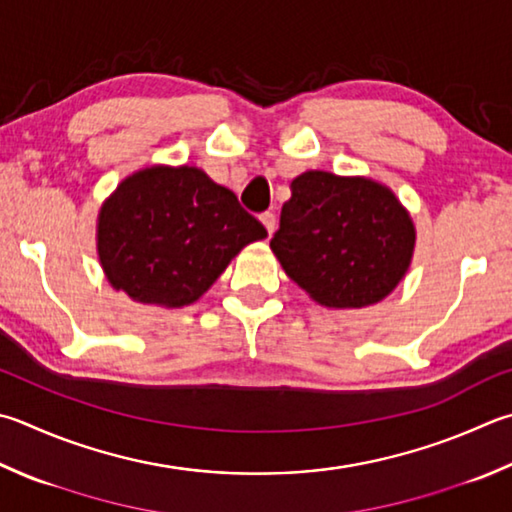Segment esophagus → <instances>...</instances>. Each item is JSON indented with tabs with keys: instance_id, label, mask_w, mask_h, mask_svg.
Wrapping results in <instances>:
<instances>
[{
	"instance_id": "1",
	"label": "esophagus",
	"mask_w": 512,
	"mask_h": 512,
	"mask_svg": "<svg viewBox=\"0 0 512 512\" xmlns=\"http://www.w3.org/2000/svg\"><path fill=\"white\" fill-rule=\"evenodd\" d=\"M259 221H262L264 228L268 230V235H273V232H275V215H273V212H262V215H259Z\"/></svg>"
}]
</instances>
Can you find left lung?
Instances as JSON below:
<instances>
[{
  "label": "left lung",
  "mask_w": 512,
  "mask_h": 512,
  "mask_svg": "<svg viewBox=\"0 0 512 512\" xmlns=\"http://www.w3.org/2000/svg\"><path fill=\"white\" fill-rule=\"evenodd\" d=\"M416 228L387 185L309 170L295 176L271 250L284 273L329 309H362L410 271Z\"/></svg>",
  "instance_id": "8db88e82"
}]
</instances>
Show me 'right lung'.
<instances>
[{
  "instance_id": "add662e5",
  "label": "right lung",
  "mask_w": 512,
  "mask_h": 512,
  "mask_svg": "<svg viewBox=\"0 0 512 512\" xmlns=\"http://www.w3.org/2000/svg\"><path fill=\"white\" fill-rule=\"evenodd\" d=\"M268 235L235 192L192 165H150L118 183L98 212L107 282L141 304L197 302L239 250Z\"/></svg>"
}]
</instances>
